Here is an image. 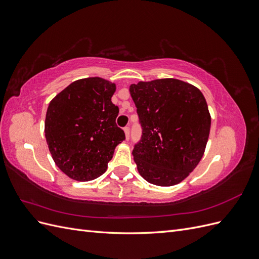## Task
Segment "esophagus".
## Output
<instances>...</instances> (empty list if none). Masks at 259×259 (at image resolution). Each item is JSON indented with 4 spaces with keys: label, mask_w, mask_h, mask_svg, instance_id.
Here are the masks:
<instances>
[{
    "label": "esophagus",
    "mask_w": 259,
    "mask_h": 259,
    "mask_svg": "<svg viewBox=\"0 0 259 259\" xmlns=\"http://www.w3.org/2000/svg\"><path fill=\"white\" fill-rule=\"evenodd\" d=\"M124 132H125V137H126V139L130 138V134H131V130L128 126H125L124 127Z\"/></svg>",
    "instance_id": "obj_1"
}]
</instances>
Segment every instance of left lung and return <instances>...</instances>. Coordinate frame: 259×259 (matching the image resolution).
<instances>
[{"instance_id": "8db88e82", "label": "left lung", "mask_w": 259, "mask_h": 259, "mask_svg": "<svg viewBox=\"0 0 259 259\" xmlns=\"http://www.w3.org/2000/svg\"><path fill=\"white\" fill-rule=\"evenodd\" d=\"M130 93L142 126L133 150L139 174L156 186L180 183L205 150L210 115L204 96L176 79L132 84Z\"/></svg>"}]
</instances>
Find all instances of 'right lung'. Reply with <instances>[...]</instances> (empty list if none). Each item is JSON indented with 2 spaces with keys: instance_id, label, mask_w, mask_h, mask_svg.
Here are the masks:
<instances>
[{
  "instance_id": "obj_1",
  "label": "right lung",
  "mask_w": 259,
  "mask_h": 259,
  "mask_svg": "<svg viewBox=\"0 0 259 259\" xmlns=\"http://www.w3.org/2000/svg\"><path fill=\"white\" fill-rule=\"evenodd\" d=\"M115 84L101 77L77 80L48 108L45 137L56 165L70 178L89 182L104 174L115 147L125 139L112 104Z\"/></svg>"
}]
</instances>
